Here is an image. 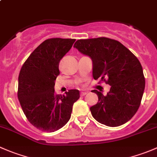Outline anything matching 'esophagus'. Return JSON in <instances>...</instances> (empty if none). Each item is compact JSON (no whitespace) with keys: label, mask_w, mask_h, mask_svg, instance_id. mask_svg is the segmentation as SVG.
<instances>
[{"label":"esophagus","mask_w":157,"mask_h":157,"mask_svg":"<svg viewBox=\"0 0 157 157\" xmlns=\"http://www.w3.org/2000/svg\"><path fill=\"white\" fill-rule=\"evenodd\" d=\"M86 94H87V92H82V93H80V95H81V96H86Z\"/></svg>","instance_id":"1"}]
</instances>
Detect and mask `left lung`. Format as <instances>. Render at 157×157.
I'll return each mask as SVG.
<instances>
[{"mask_svg":"<svg viewBox=\"0 0 157 157\" xmlns=\"http://www.w3.org/2000/svg\"><path fill=\"white\" fill-rule=\"evenodd\" d=\"M93 61V77L105 78L110 91L104 96L96 90L98 102L90 107L99 123L118 127L128 122L137 112L145 88L143 68L137 57L121 42L109 38L79 39L74 45Z\"/></svg>","mask_w":157,"mask_h":157,"instance_id":"left-lung-1","label":"left lung"}]
</instances>
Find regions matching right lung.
<instances>
[{
    "label": "right lung",
    "instance_id": "obj_1",
    "mask_svg": "<svg viewBox=\"0 0 157 157\" xmlns=\"http://www.w3.org/2000/svg\"><path fill=\"white\" fill-rule=\"evenodd\" d=\"M76 39L54 38L44 41L29 55L20 70L18 99L28 121L38 129L54 132L71 118L73 105L80 98L78 90L66 95L55 93L58 65Z\"/></svg>",
    "mask_w": 157,
    "mask_h": 157
}]
</instances>
